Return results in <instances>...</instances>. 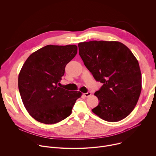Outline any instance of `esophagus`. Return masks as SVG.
I'll return each instance as SVG.
<instances>
[{"label":"esophagus","instance_id":"1","mask_svg":"<svg viewBox=\"0 0 156 156\" xmlns=\"http://www.w3.org/2000/svg\"><path fill=\"white\" fill-rule=\"evenodd\" d=\"M84 96L86 98H88V97H90L91 95V92H87L86 93H84Z\"/></svg>","mask_w":156,"mask_h":156}]
</instances>
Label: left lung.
<instances>
[{"mask_svg":"<svg viewBox=\"0 0 156 156\" xmlns=\"http://www.w3.org/2000/svg\"><path fill=\"white\" fill-rule=\"evenodd\" d=\"M78 48L86 68L103 83L94 93L99 102L93 112L110 122L126 118L135 107L142 88L136 58L119 41L80 42Z\"/></svg>","mask_w":156,"mask_h":156,"instance_id":"left-lung-1","label":"left lung"}]
</instances>
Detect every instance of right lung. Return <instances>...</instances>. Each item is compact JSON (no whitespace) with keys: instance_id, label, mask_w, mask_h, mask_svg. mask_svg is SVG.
Instances as JSON below:
<instances>
[{"instance_id":"add662e5","label":"right lung","mask_w":156,"mask_h":156,"mask_svg":"<svg viewBox=\"0 0 156 156\" xmlns=\"http://www.w3.org/2000/svg\"><path fill=\"white\" fill-rule=\"evenodd\" d=\"M76 45H48L31 54L18 75V89L25 107L36 120L58 123L72 114L82 93L58 86L66 65L76 55Z\"/></svg>"}]
</instances>
